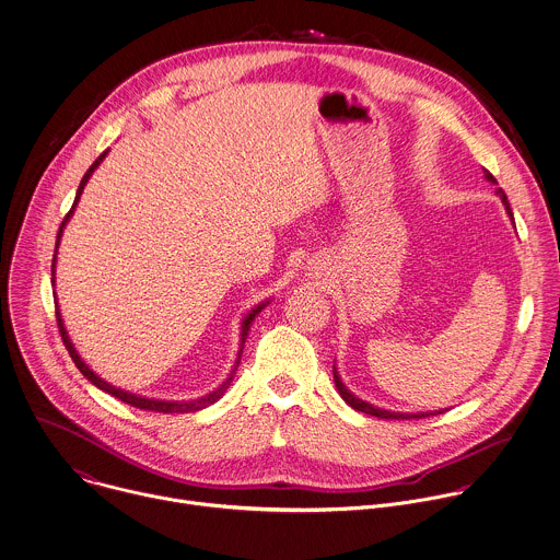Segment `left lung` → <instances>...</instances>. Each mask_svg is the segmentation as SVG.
I'll use <instances>...</instances> for the list:
<instances>
[{"label": "left lung", "instance_id": "left-lung-1", "mask_svg": "<svg viewBox=\"0 0 560 560\" xmlns=\"http://www.w3.org/2000/svg\"><path fill=\"white\" fill-rule=\"evenodd\" d=\"M485 178L489 180V183H493V185H498L495 183V178L485 170ZM498 195L502 197V203L506 206V212H509V217L513 219V210H511V206H509V199H506V192L502 190V188H498ZM515 223V221H513ZM335 384H337V390H339V395L354 408V410H361V412H368V415H373V417H377V419H421V417H430V415H439V412H443V410H434V412H390V410H384V408H375L373 404L370 401H365V399H359L357 395H352L350 390H348V386L341 382V377H339V373H337V368H335Z\"/></svg>", "mask_w": 560, "mask_h": 560}]
</instances>
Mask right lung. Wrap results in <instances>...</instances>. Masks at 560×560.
<instances>
[{
	"label": "right lung",
	"mask_w": 560,
	"mask_h": 560,
	"mask_svg": "<svg viewBox=\"0 0 560 560\" xmlns=\"http://www.w3.org/2000/svg\"><path fill=\"white\" fill-rule=\"evenodd\" d=\"M106 154H108V150L106 152H102L100 156H97V161L89 167V172L84 174V178H82V183H80V187H78V192H75V201H73V206H71V210L67 212V217L62 219V223H60V230H58V236H56V249H54V260H51V284L56 282V278H54V273H56V252H58V243H60V236H62V228L67 225V221L71 219V214H73V210H75V206H78V201H80V195H82V190L86 187V183H89V178L93 176V172L100 167V163L106 159ZM56 302V322H58V330H60V337H62V343H65V348H67V352H69V357H71V361L75 363V368L80 370V373L89 380V382H93L97 388H102V390H106L108 395H113V397H117V399H121V401H126V404H130V406H135V408H141V410H154V412H195V410H201V408H206V406H210V404H214L223 393H225V388L230 386V382H232V377H234V373H236V368H238V363H241V354H243V346H245V339H247V332H249V326H252V322H254V317L269 304V300L267 302H262V304H258L256 308H252L247 315H245V319H243V324H241V346H238V357H236V363H234V370L230 372V375L212 390V393H208V395H201V397H197V399H183V401H172V399H152V397H143V395H137V393H130V390H124V388H117V386H113L110 382H106V380H102L97 373L93 372L82 359H80V354L75 352V348H73V343H71V339H69V335H67V330H65V324H62V317H60V311H58V300H54Z\"/></svg>",
	"instance_id": "right-lung-1"
}]
</instances>
